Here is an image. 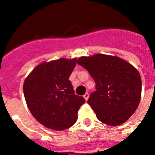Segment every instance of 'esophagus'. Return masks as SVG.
<instances>
[{"mask_svg":"<svg viewBox=\"0 0 155 155\" xmlns=\"http://www.w3.org/2000/svg\"><path fill=\"white\" fill-rule=\"evenodd\" d=\"M84 97L85 101H87V100H88V97H89V94H88L87 92H86V93L84 95Z\"/></svg>","mask_w":155,"mask_h":155,"instance_id":"1","label":"esophagus"}]
</instances>
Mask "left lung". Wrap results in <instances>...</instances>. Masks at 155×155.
<instances>
[{
  "label": "left lung",
  "instance_id": "obj_1",
  "mask_svg": "<svg viewBox=\"0 0 155 155\" xmlns=\"http://www.w3.org/2000/svg\"><path fill=\"white\" fill-rule=\"evenodd\" d=\"M77 63L87 69L96 83V91L87 103L97 119L112 126L125 122L141 99L142 80L137 69L122 58L103 54L80 57Z\"/></svg>",
  "mask_w": 155,
  "mask_h": 155
}]
</instances>
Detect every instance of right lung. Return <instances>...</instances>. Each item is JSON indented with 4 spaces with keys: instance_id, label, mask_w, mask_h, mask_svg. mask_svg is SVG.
I'll use <instances>...</instances> for the list:
<instances>
[{
    "instance_id": "1",
    "label": "right lung",
    "mask_w": 155,
    "mask_h": 155,
    "mask_svg": "<svg viewBox=\"0 0 155 155\" xmlns=\"http://www.w3.org/2000/svg\"><path fill=\"white\" fill-rule=\"evenodd\" d=\"M76 60L62 58L40 63L25 80L23 91L28 108L45 127L60 131L77 120L85 100L75 94L69 80Z\"/></svg>"
}]
</instances>
